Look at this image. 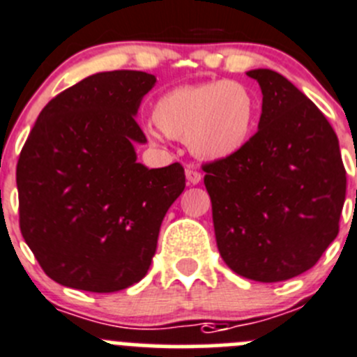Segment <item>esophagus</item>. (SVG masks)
I'll return each instance as SVG.
<instances>
[{
    "instance_id": "1",
    "label": "esophagus",
    "mask_w": 357,
    "mask_h": 357,
    "mask_svg": "<svg viewBox=\"0 0 357 357\" xmlns=\"http://www.w3.org/2000/svg\"><path fill=\"white\" fill-rule=\"evenodd\" d=\"M186 174V181H188V185H199L200 179H202V176H200V172H197L195 169H186L185 171Z\"/></svg>"
}]
</instances>
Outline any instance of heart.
<instances>
[{"label": "heart", "instance_id": "obj_1", "mask_svg": "<svg viewBox=\"0 0 357 357\" xmlns=\"http://www.w3.org/2000/svg\"><path fill=\"white\" fill-rule=\"evenodd\" d=\"M256 116L255 96L228 79L174 86L151 109V119L162 134L186 141L195 157L211 162L241 153L255 134ZM160 133L146 129L148 139L155 144L164 139Z\"/></svg>", "mask_w": 357, "mask_h": 357}]
</instances>
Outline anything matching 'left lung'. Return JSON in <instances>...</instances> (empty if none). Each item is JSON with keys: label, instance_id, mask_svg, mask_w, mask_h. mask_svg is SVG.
<instances>
[{"label": "left lung", "instance_id": "1", "mask_svg": "<svg viewBox=\"0 0 357 357\" xmlns=\"http://www.w3.org/2000/svg\"><path fill=\"white\" fill-rule=\"evenodd\" d=\"M245 75L261 89L258 132L235 157L204 165V185L223 261L251 281H288L338 235L347 178L319 108L272 69Z\"/></svg>", "mask_w": 357, "mask_h": 357}]
</instances>
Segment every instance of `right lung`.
<instances>
[{
  "label": "right lung",
  "instance_id": "add662e5",
  "mask_svg": "<svg viewBox=\"0 0 357 357\" xmlns=\"http://www.w3.org/2000/svg\"><path fill=\"white\" fill-rule=\"evenodd\" d=\"M155 83L144 71L86 76L41 109L20 151V231L59 284L113 293L150 268L165 213L185 190L178 162H137L146 137L136 115Z\"/></svg>",
  "mask_w": 357,
  "mask_h": 357
}]
</instances>
